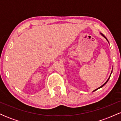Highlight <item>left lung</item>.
I'll return each instance as SVG.
<instances>
[{
	"instance_id": "left-lung-1",
	"label": "left lung",
	"mask_w": 121,
	"mask_h": 121,
	"mask_svg": "<svg viewBox=\"0 0 121 121\" xmlns=\"http://www.w3.org/2000/svg\"><path fill=\"white\" fill-rule=\"evenodd\" d=\"M100 34H101V35H102V36H103V37H105V39H106V40H107V41H108V43H109V41H108V39H107V38H106V37H105V36H104L103 34H101V33H100ZM112 72H113V70H112V72H111V74H110V76H109V78H108V80H107V81H106V82H105V83H104V84L103 85H102V86H100V87H98V88H97V89H95V90H94V91H93H93H96V90H97V89H99V88H101V87H103V86H104V85H105V84H106L107 82H108V81H109V80L110 77V76H111V74H112Z\"/></svg>"
}]
</instances>
